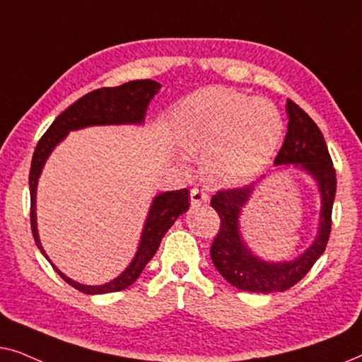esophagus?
I'll list each match as a JSON object with an SVG mask.
<instances>
[{"label":"esophagus","instance_id":"obj_1","mask_svg":"<svg viewBox=\"0 0 362 362\" xmlns=\"http://www.w3.org/2000/svg\"><path fill=\"white\" fill-rule=\"evenodd\" d=\"M207 201H209V196H207V192H204L202 189H197V187H192V189H191V204L192 206H201Z\"/></svg>","mask_w":362,"mask_h":362}]
</instances>
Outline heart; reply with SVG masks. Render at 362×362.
Returning a JSON list of instances; mask_svg holds the SVG:
<instances>
[{
	"label": "heart",
	"instance_id": "obj_1",
	"mask_svg": "<svg viewBox=\"0 0 362 362\" xmlns=\"http://www.w3.org/2000/svg\"><path fill=\"white\" fill-rule=\"evenodd\" d=\"M284 118L275 105L226 88H207L186 98L176 113V138L217 186L250 182L270 165Z\"/></svg>",
	"mask_w": 362,
	"mask_h": 362
}]
</instances>
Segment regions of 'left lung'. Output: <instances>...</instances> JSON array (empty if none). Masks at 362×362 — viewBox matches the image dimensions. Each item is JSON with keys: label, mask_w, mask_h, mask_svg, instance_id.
Segmentation results:
<instances>
[{"label": "left lung", "mask_w": 362, "mask_h": 362, "mask_svg": "<svg viewBox=\"0 0 362 362\" xmlns=\"http://www.w3.org/2000/svg\"><path fill=\"white\" fill-rule=\"evenodd\" d=\"M286 115L288 132L274 165L279 166V171L285 170L284 165H293L313 177L318 186L321 201L318 232L308 249L284 262L264 260L250 250L240 230V212L254 194L257 182L237 189L217 191L211 199V206L221 217L219 234L211 245L212 264L230 285L252 293L285 291L298 284L323 255L331 232L336 171L323 133L295 102L286 100Z\"/></svg>", "instance_id": "1"}]
</instances>
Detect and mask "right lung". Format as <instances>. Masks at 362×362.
<instances>
[{
  "instance_id": "add662e5",
  "label": "right lung",
  "mask_w": 362,
  "mask_h": 362,
  "mask_svg": "<svg viewBox=\"0 0 362 362\" xmlns=\"http://www.w3.org/2000/svg\"><path fill=\"white\" fill-rule=\"evenodd\" d=\"M161 86L155 81H132L118 87H103L88 92L87 95L78 98L71 107L66 108L52 125L47 128L33 155L31 173H29V192H31V229L37 249L46 257L59 275L74 288L87 295L112 293V291L125 290L127 286L135 284L141 275L148 262L156 254L161 239L168 229L175 224V221L181 214L189 209V191H168L155 196L150 211H148L145 226H143L140 244L130 265L122 272L117 279L103 285H83L64 275L49 259L46 250L41 244L37 232V216H36V191L37 181L41 176L42 168L47 158L51 156L59 143L69 135V132L82 130L87 127L98 125H143L148 105L153 97L160 92Z\"/></svg>"
}]
</instances>
